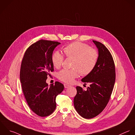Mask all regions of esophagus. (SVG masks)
Segmentation results:
<instances>
[{"instance_id": "1", "label": "esophagus", "mask_w": 135, "mask_h": 135, "mask_svg": "<svg viewBox=\"0 0 135 135\" xmlns=\"http://www.w3.org/2000/svg\"><path fill=\"white\" fill-rule=\"evenodd\" d=\"M71 86L70 85H69L68 84H64V87L65 88H67L68 87H70Z\"/></svg>"}]
</instances>
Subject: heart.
Listing matches in <instances>:
<instances>
[{"instance_id":"obj_1","label":"heart","mask_w":135,"mask_h":135,"mask_svg":"<svg viewBox=\"0 0 135 135\" xmlns=\"http://www.w3.org/2000/svg\"><path fill=\"white\" fill-rule=\"evenodd\" d=\"M67 57L74 58L72 67L73 69H64L58 74V78L66 83H72L79 74L87 76L95 68L99 58L97 50L90 48L87 44L76 41L71 43L63 49ZM54 66L58 69L61 67L64 56L59 51H55L51 57Z\"/></svg>"}]
</instances>
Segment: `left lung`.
Returning <instances> with one entry per match:
<instances>
[{
  "instance_id": "left-lung-1",
  "label": "left lung",
  "mask_w": 135,
  "mask_h": 135,
  "mask_svg": "<svg viewBox=\"0 0 135 135\" xmlns=\"http://www.w3.org/2000/svg\"><path fill=\"white\" fill-rule=\"evenodd\" d=\"M98 49L99 58L93 71L81 79L90 84L84 90L76 87L74 104L77 113L86 119L98 115L107 106L115 83V67L108 49L100 42L93 40Z\"/></svg>"
}]
</instances>
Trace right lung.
Returning a JSON list of instances; mask_svg holds the SVG:
<instances>
[{
	"label": "right lung",
	"instance_id": "right-lung-1",
	"mask_svg": "<svg viewBox=\"0 0 135 135\" xmlns=\"http://www.w3.org/2000/svg\"><path fill=\"white\" fill-rule=\"evenodd\" d=\"M60 43L40 40L26 51L22 60L20 79L27 103L36 114L46 117L56 109V98L64 89L56 81L48 86L47 76L54 71L51 57L55 48Z\"/></svg>",
	"mask_w": 135,
	"mask_h": 135
}]
</instances>
